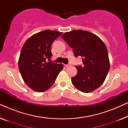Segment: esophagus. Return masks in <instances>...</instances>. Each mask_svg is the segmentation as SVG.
<instances>
[{"label":"esophagus","instance_id":"obj_1","mask_svg":"<svg viewBox=\"0 0 128 128\" xmlns=\"http://www.w3.org/2000/svg\"><path fill=\"white\" fill-rule=\"evenodd\" d=\"M71 66V64H66L65 65V66L66 67H67V68H68V67H69V66Z\"/></svg>","mask_w":128,"mask_h":128}]
</instances>
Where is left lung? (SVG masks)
Listing matches in <instances>:
<instances>
[{
    "label": "left lung",
    "instance_id": "8db88e82",
    "mask_svg": "<svg viewBox=\"0 0 128 128\" xmlns=\"http://www.w3.org/2000/svg\"><path fill=\"white\" fill-rule=\"evenodd\" d=\"M62 38L73 48L76 58H82L83 65L76 66L78 73L72 83L78 90L90 92L104 83L110 70L107 48L95 34L81 30L65 32Z\"/></svg>",
    "mask_w": 128,
    "mask_h": 128
}]
</instances>
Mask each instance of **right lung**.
Listing matches in <instances>:
<instances>
[{
    "label": "right lung",
    "mask_w": 128,
    "mask_h": 128,
    "mask_svg": "<svg viewBox=\"0 0 128 128\" xmlns=\"http://www.w3.org/2000/svg\"><path fill=\"white\" fill-rule=\"evenodd\" d=\"M62 32L50 30L29 38L22 47L18 68L24 81L36 92H43L54 84L63 65L50 61L51 45Z\"/></svg>",
    "instance_id": "right-lung-1"
}]
</instances>
